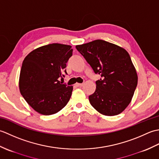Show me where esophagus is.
<instances>
[{"instance_id": "34e87169", "label": "esophagus", "mask_w": 159, "mask_h": 159, "mask_svg": "<svg viewBox=\"0 0 159 159\" xmlns=\"http://www.w3.org/2000/svg\"><path fill=\"white\" fill-rule=\"evenodd\" d=\"M83 85V83H76V87H82Z\"/></svg>"}]
</instances>
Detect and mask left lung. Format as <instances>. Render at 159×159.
<instances>
[{
    "instance_id": "1",
    "label": "left lung",
    "mask_w": 159,
    "mask_h": 159,
    "mask_svg": "<svg viewBox=\"0 0 159 159\" xmlns=\"http://www.w3.org/2000/svg\"><path fill=\"white\" fill-rule=\"evenodd\" d=\"M76 48L94 72L101 76L96 82L95 92L89 96L90 104L104 116L121 113L131 102L138 81L129 54L121 47L101 39Z\"/></svg>"
}]
</instances>
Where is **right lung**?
<instances>
[{
  "instance_id": "add662e5",
  "label": "right lung",
  "mask_w": 159,
  "mask_h": 159,
  "mask_svg": "<svg viewBox=\"0 0 159 159\" xmlns=\"http://www.w3.org/2000/svg\"><path fill=\"white\" fill-rule=\"evenodd\" d=\"M72 46L51 43L33 50L23 61L19 79L22 96L37 112L50 116L69 102L72 86L61 84L66 63L72 55Z\"/></svg>"
}]
</instances>
